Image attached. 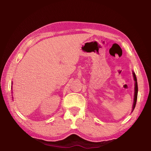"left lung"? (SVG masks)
I'll return each mask as SVG.
<instances>
[{"label": "left lung", "mask_w": 151, "mask_h": 151, "mask_svg": "<svg viewBox=\"0 0 151 151\" xmlns=\"http://www.w3.org/2000/svg\"><path fill=\"white\" fill-rule=\"evenodd\" d=\"M133 76H134V80L135 81V87H134V103L133 106H132V111H133L135 106H136L137 100V94H138V85H137V80L135 74L133 73Z\"/></svg>", "instance_id": "obj_1"}]
</instances>
